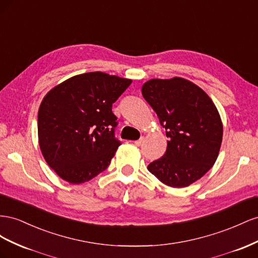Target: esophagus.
<instances>
[{
	"instance_id": "1",
	"label": "esophagus",
	"mask_w": 258,
	"mask_h": 258,
	"mask_svg": "<svg viewBox=\"0 0 258 258\" xmlns=\"http://www.w3.org/2000/svg\"><path fill=\"white\" fill-rule=\"evenodd\" d=\"M143 142H144V137H142V138H139L138 141H135L134 142V144L136 145V146H141L142 144H143Z\"/></svg>"
}]
</instances>
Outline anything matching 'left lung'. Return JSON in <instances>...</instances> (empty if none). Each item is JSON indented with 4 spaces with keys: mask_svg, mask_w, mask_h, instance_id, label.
<instances>
[{
    "mask_svg": "<svg viewBox=\"0 0 258 258\" xmlns=\"http://www.w3.org/2000/svg\"><path fill=\"white\" fill-rule=\"evenodd\" d=\"M142 94L165 128L164 156L148 171L167 186L187 187L214 165L223 141V122L201 87L179 77L151 79Z\"/></svg>",
    "mask_w": 258,
    "mask_h": 258,
    "instance_id": "8db88e82",
    "label": "left lung"
}]
</instances>
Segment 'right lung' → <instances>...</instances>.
<instances>
[{"label":"right lung","mask_w":258,"mask_h":258,"mask_svg":"<svg viewBox=\"0 0 258 258\" xmlns=\"http://www.w3.org/2000/svg\"><path fill=\"white\" fill-rule=\"evenodd\" d=\"M131 79L95 71L72 77L44 96L38 136L46 163L59 177L79 185L109 166L121 145L114 138L112 104Z\"/></svg>","instance_id":"1"}]
</instances>
